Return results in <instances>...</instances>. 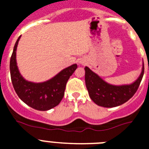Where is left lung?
Returning a JSON list of instances; mask_svg holds the SVG:
<instances>
[{"mask_svg": "<svg viewBox=\"0 0 149 149\" xmlns=\"http://www.w3.org/2000/svg\"><path fill=\"white\" fill-rule=\"evenodd\" d=\"M86 70V88L91 99L99 106L113 107L119 106L134 96L139 88L144 74V64L141 75L134 83L127 86H116L105 83L88 67Z\"/></svg>", "mask_w": 149, "mask_h": 149, "instance_id": "1", "label": "left lung"}]
</instances>
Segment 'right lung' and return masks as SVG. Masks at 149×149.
I'll list each match as a JSON object with an SVG mask.
<instances>
[{
	"instance_id": "right-lung-1",
	"label": "right lung",
	"mask_w": 149,
	"mask_h": 149,
	"mask_svg": "<svg viewBox=\"0 0 149 149\" xmlns=\"http://www.w3.org/2000/svg\"><path fill=\"white\" fill-rule=\"evenodd\" d=\"M20 36L15 43L10 59V74L14 88L19 99L32 108L42 111L50 110L62 100L66 83L77 65L66 68L47 82L34 83L26 81L19 74L16 62V49Z\"/></svg>"
}]
</instances>
